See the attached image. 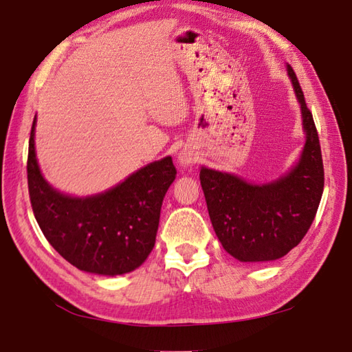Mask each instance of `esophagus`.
Returning a JSON list of instances; mask_svg holds the SVG:
<instances>
[{"label":"esophagus","mask_w":352,"mask_h":352,"mask_svg":"<svg viewBox=\"0 0 352 352\" xmlns=\"http://www.w3.org/2000/svg\"><path fill=\"white\" fill-rule=\"evenodd\" d=\"M178 161H180L182 166H190L192 164L194 158L191 156V153H188V151H182V153L178 155Z\"/></svg>","instance_id":"obj_1"}]
</instances>
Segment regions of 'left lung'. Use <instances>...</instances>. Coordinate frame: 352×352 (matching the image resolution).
Returning <instances> with one entry per match:
<instances>
[{
  "label": "left lung",
  "mask_w": 352,
  "mask_h": 352,
  "mask_svg": "<svg viewBox=\"0 0 352 352\" xmlns=\"http://www.w3.org/2000/svg\"><path fill=\"white\" fill-rule=\"evenodd\" d=\"M287 74L300 102L307 133L297 166L267 185L201 169V185L217 237L230 256L242 262L275 261L289 253L305 237L321 202L324 166L318 131L291 66Z\"/></svg>",
  "instance_id": "8db88e82"
}]
</instances>
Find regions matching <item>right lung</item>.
<instances>
[{"instance_id": "right-lung-1", "label": "right lung", "mask_w": 352, "mask_h": 352, "mask_svg": "<svg viewBox=\"0 0 352 352\" xmlns=\"http://www.w3.org/2000/svg\"><path fill=\"white\" fill-rule=\"evenodd\" d=\"M33 120L28 146V192L36 221L49 243L78 270L123 275L142 265L155 246L162 199L175 180L170 156L142 167L112 190L71 197L42 177L34 150Z\"/></svg>"}]
</instances>
